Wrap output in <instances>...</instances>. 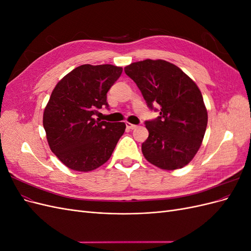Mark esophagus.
Here are the masks:
<instances>
[{
  "label": "esophagus",
  "instance_id": "obj_1",
  "mask_svg": "<svg viewBox=\"0 0 251 251\" xmlns=\"http://www.w3.org/2000/svg\"><path fill=\"white\" fill-rule=\"evenodd\" d=\"M126 128H128V130H134V128L137 127V126L132 125V124H130V123H126Z\"/></svg>",
  "mask_w": 251,
  "mask_h": 251
}]
</instances>
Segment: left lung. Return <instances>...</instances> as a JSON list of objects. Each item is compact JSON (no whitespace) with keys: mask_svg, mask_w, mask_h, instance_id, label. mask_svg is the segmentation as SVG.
<instances>
[{"mask_svg":"<svg viewBox=\"0 0 251 251\" xmlns=\"http://www.w3.org/2000/svg\"><path fill=\"white\" fill-rule=\"evenodd\" d=\"M151 110L159 116L146 121L148 139L142 154L158 168H183L200 149L207 126L201 91L180 68L162 59H146L125 68ZM157 105L158 110L153 108Z\"/></svg>","mask_w":251,"mask_h":251,"instance_id":"8db88e82","label":"left lung"}]
</instances>
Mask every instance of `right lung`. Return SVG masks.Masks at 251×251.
Returning a JSON list of instances; mask_svg holds the SVG:
<instances>
[{
	"instance_id": "obj_1",
	"label": "right lung",
	"mask_w": 251,
	"mask_h": 251,
	"mask_svg": "<svg viewBox=\"0 0 251 251\" xmlns=\"http://www.w3.org/2000/svg\"><path fill=\"white\" fill-rule=\"evenodd\" d=\"M123 73L113 65H81L60 79L45 108L43 126L53 154L68 168L93 171L107 162L126 130L125 123L94 118Z\"/></svg>"
}]
</instances>
